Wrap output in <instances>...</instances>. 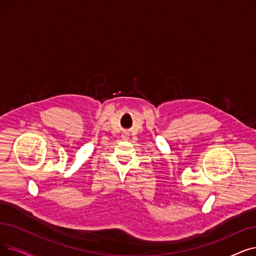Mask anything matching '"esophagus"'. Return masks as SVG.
<instances>
[{
	"label": "esophagus",
	"instance_id": "esophagus-1",
	"mask_svg": "<svg viewBox=\"0 0 256 256\" xmlns=\"http://www.w3.org/2000/svg\"><path fill=\"white\" fill-rule=\"evenodd\" d=\"M122 138H124V139H128V132H124V136H122Z\"/></svg>",
	"mask_w": 256,
	"mask_h": 256
}]
</instances>
